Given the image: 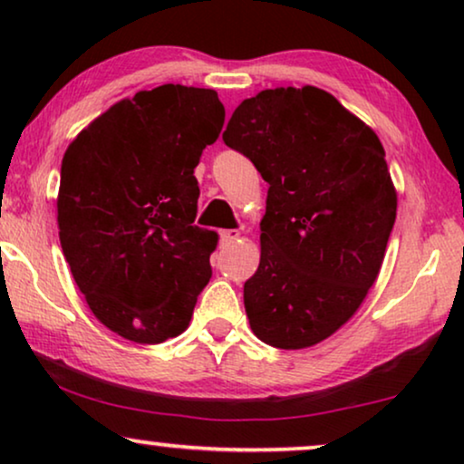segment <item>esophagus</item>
Wrapping results in <instances>:
<instances>
[{"instance_id": "1", "label": "esophagus", "mask_w": 464, "mask_h": 464, "mask_svg": "<svg viewBox=\"0 0 464 464\" xmlns=\"http://www.w3.org/2000/svg\"><path fill=\"white\" fill-rule=\"evenodd\" d=\"M238 237H240L238 230H221L219 232V243L221 245H230V243H234V240H238Z\"/></svg>"}]
</instances>
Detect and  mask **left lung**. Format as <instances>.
<instances>
[{"instance_id":"left-lung-1","label":"left lung","mask_w":464,"mask_h":464,"mask_svg":"<svg viewBox=\"0 0 464 464\" xmlns=\"http://www.w3.org/2000/svg\"><path fill=\"white\" fill-rule=\"evenodd\" d=\"M268 181L262 257L245 283L253 334L285 351L314 346L357 313L397 218L384 148L314 86L245 99L224 130Z\"/></svg>"}]
</instances>
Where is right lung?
Returning a JSON list of instances; mask_svg holds the SVG:
<instances>
[{
	"mask_svg": "<svg viewBox=\"0 0 464 464\" xmlns=\"http://www.w3.org/2000/svg\"><path fill=\"white\" fill-rule=\"evenodd\" d=\"M224 118L211 88L164 84L111 105L63 156V256L92 314L126 340L186 332L211 278L218 234L194 226V169Z\"/></svg>",
	"mask_w": 464,
	"mask_h": 464,
	"instance_id": "add662e5",
	"label": "right lung"
}]
</instances>
